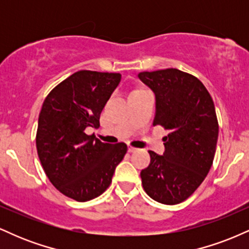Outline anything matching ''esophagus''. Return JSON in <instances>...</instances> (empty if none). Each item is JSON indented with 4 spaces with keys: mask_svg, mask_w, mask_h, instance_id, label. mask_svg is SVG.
Here are the masks:
<instances>
[{
    "mask_svg": "<svg viewBox=\"0 0 249 249\" xmlns=\"http://www.w3.org/2000/svg\"><path fill=\"white\" fill-rule=\"evenodd\" d=\"M127 151L130 153H133V152H137V151H138V148H136V147H132V146H128L127 147Z\"/></svg>",
    "mask_w": 249,
    "mask_h": 249,
    "instance_id": "obj_1",
    "label": "esophagus"
}]
</instances>
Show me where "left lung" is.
<instances>
[{
	"label": "left lung",
	"mask_w": 249,
	"mask_h": 249,
	"mask_svg": "<svg viewBox=\"0 0 249 249\" xmlns=\"http://www.w3.org/2000/svg\"><path fill=\"white\" fill-rule=\"evenodd\" d=\"M138 78L156 96L153 125L170 131L162 138V156L148 151L151 162L141 172L142 187L156 201L180 204L213 164L219 134L213 99L196 77L178 69L144 71Z\"/></svg>",
	"instance_id": "obj_1"
}]
</instances>
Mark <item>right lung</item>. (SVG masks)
<instances>
[{"instance_id":"1","label":"right lung","mask_w":249,"mask_h":249,"mask_svg":"<svg viewBox=\"0 0 249 249\" xmlns=\"http://www.w3.org/2000/svg\"><path fill=\"white\" fill-rule=\"evenodd\" d=\"M121 73L81 70L47 96L38 117L36 147L51 184L76 201H88L110 186L126 144L102 142L85 133L99 127L102 110L121 83Z\"/></svg>"}]
</instances>
